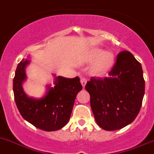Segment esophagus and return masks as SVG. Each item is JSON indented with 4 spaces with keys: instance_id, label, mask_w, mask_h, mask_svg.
I'll use <instances>...</instances> for the list:
<instances>
[{
    "instance_id": "obj_1",
    "label": "esophagus",
    "mask_w": 154,
    "mask_h": 154,
    "mask_svg": "<svg viewBox=\"0 0 154 154\" xmlns=\"http://www.w3.org/2000/svg\"><path fill=\"white\" fill-rule=\"evenodd\" d=\"M80 83H81L83 87L84 88L85 86H86V83H87V80H86V78H81V79H80Z\"/></svg>"
}]
</instances>
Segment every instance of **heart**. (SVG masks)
Returning <instances> with one entry per match:
<instances>
[{"instance_id": "b5f03b06", "label": "heart", "mask_w": 154, "mask_h": 154, "mask_svg": "<svg viewBox=\"0 0 154 154\" xmlns=\"http://www.w3.org/2000/svg\"><path fill=\"white\" fill-rule=\"evenodd\" d=\"M81 64H91L89 72L94 76H103L108 73L115 63V56L99 47H92L86 50L80 58Z\"/></svg>"}]
</instances>
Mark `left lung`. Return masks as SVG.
I'll return each instance as SVG.
<instances>
[{"mask_svg":"<svg viewBox=\"0 0 154 154\" xmlns=\"http://www.w3.org/2000/svg\"><path fill=\"white\" fill-rule=\"evenodd\" d=\"M85 88L98 126L107 131L122 129L141 109L145 88L141 65L130 52H121L107 77H92Z\"/></svg>","mask_w":154,"mask_h":154,"instance_id":"left-lung-1","label":"left lung"}]
</instances>
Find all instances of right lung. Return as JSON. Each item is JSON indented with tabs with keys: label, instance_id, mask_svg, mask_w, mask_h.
<instances>
[{
	"label": "right lung",
	"instance_id": "add662e5",
	"mask_svg": "<svg viewBox=\"0 0 154 154\" xmlns=\"http://www.w3.org/2000/svg\"><path fill=\"white\" fill-rule=\"evenodd\" d=\"M30 59H22L13 78V92L16 106L22 117L35 127L52 132L63 128L69 121L77 93L82 89L80 78L54 76L53 86H47V92L40 98L27 95L22 84L26 80L25 68Z\"/></svg>",
	"mask_w": 154,
	"mask_h": 154
}]
</instances>
